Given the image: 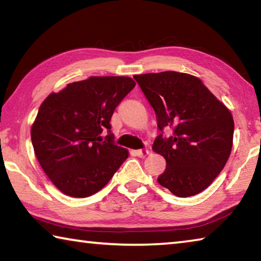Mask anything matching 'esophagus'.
<instances>
[{
  "label": "esophagus",
  "instance_id": "esophagus-1",
  "mask_svg": "<svg viewBox=\"0 0 261 261\" xmlns=\"http://www.w3.org/2000/svg\"><path fill=\"white\" fill-rule=\"evenodd\" d=\"M137 156L139 158H145L148 154V149H137V151L135 152Z\"/></svg>",
  "mask_w": 261,
  "mask_h": 261
}]
</instances>
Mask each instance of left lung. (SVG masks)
Here are the masks:
<instances>
[{
  "label": "left lung",
  "mask_w": 261,
  "mask_h": 261,
  "mask_svg": "<svg viewBox=\"0 0 261 261\" xmlns=\"http://www.w3.org/2000/svg\"><path fill=\"white\" fill-rule=\"evenodd\" d=\"M134 78L155 112L161 131L152 147L167 162L159 184L180 198L204 191L230 155L231 113L191 74L163 71ZM167 126L173 129L168 139L162 135Z\"/></svg>",
  "instance_id": "1"
}]
</instances>
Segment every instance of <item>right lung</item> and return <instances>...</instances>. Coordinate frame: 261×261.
Here are the masks:
<instances>
[{
  "mask_svg": "<svg viewBox=\"0 0 261 261\" xmlns=\"http://www.w3.org/2000/svg\"><path fill=\"white\" fill-rule=\"evenodd\" d=\"M135 86L130 77H90L68 84L41 103L31 139L39 163L60 191L90 197L129 156L114 143L110 118ZM105 129L109 135L102 140Z\"/></svg>",
  "mask_w": 261,
  "mask_h": 261,
  "instance_id": "obj_1",
  "label": "right lung"
}]
</instances>
